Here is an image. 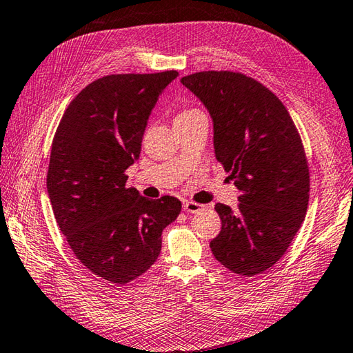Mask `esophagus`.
I'll list each match as a JSON object with an SVG mask.
<instances>
[{"label":"esophagus","instance_id":"obj_1","mask_svg":"<svg viewBox=\"0 0 353 353\" xmlns=\"http://www.w3.org/2000/svg\"><path fill=\"white\" fill-rule=\"evenodd\" d=\"M183 210L186 211V212H199V211H202L203 210V205H200V203H196V202H188V200H186V202H183Z\"/></svg>","mask_w":353,"mask_h":353}]
</instances>
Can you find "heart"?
I'll use <instances>...</instances> for the list:
<instances>
[{"label": "heart", "instance_id": "heart-1", "mask_svg": "<svg viewBox=\"0 0 353 353\" xmlns=\"http://www.w3.org/2000/svg\"><path fill=\"white\" fill-rule=\"evenodd\" d=\"M203 113L200 112L199 108L194 107H183L177 112L176 117H174V123L177 122H186V121H192V119H197V117H202Z\"/></svg>", "mask_w": 353, "mask_h": 353}]
</instances>
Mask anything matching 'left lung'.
Segmentation results:
<instances>
[{"mask_svg":"<svg viewBox=\"0 0 353 353\" xmlns=\"http://www.w3.org/2000/svg\"><path fill=\"white\" fill-rule=\"evenodd\" d=\"M181 82L208 108L216 159L240 191L236 211L216 205L222 230L210 248L231 272L254 277L277 263L305 222L310 181L299 130L277 96L243 73Z\"/></svg>","mask_w":353,"mask_h":353,"instance_id":"obj_1","label":"left lung"}]
</instances>
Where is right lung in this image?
Instances as JSON below:
<instances>
[{"mask_svg": "<svg viewBox=\"0 0 353 353\" xmlns=\"http://www.w3.org/2000/svg\"><path fill=\"white\" fill-rule=\"evenodd\" d=\"M179 73L108 74L76 96L54 133L47 191L54 219L82 265L114 285L147 272L181 200L142 197L125 170L141 154L148 116Z\"/></svg>", "mask_w": 353, "mask_h": 353, "instance_id": "add662e5", "label": "right lung"}]
</instances>
